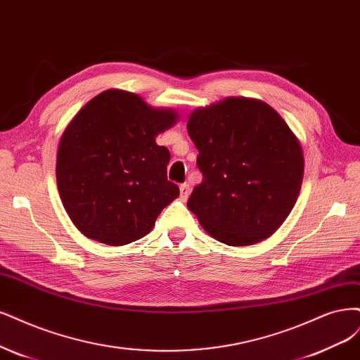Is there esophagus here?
<instances>
[{
	"label": "esophagus",
	"instance_id": "obj_1",
	"mask_svg": "<svg viewBox=\"0 0 360 360\" xmlns=\"http://www.w3.org/2000/svg\"><path fill=\"white\" fill-rule=\"evenodd\" d=\"M189 195H191V186H189V183L180 184V196L183 198V200H188Z\"/></svg>",
	"mask_w": 360,
	"mask_h": 360
}]
</instances>
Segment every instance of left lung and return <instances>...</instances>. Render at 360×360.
Returning <instances> with one entry per match:
<instances>
[{
    "instance_id": "8db88e82",
    "label": "left lung",
    "mask_w": 360,
    "mask_h": 360,
    "mask_svg": "<svg viewBox=\"0 0 360 360\" xmlns=\"http://www.w3.org/2000/svg\"><path fill=\"white\" fill-rule=\"evenodd\" d=\"M202 181L188 207L202 228L228 245L268 238L298 200L302 147L268 104L249 98L193 111L188 122Z\"/></svg>"
}]
</instances>
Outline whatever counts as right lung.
<instances>
[{"label": "right lung", "instance_id": "right-lung-1", "mask_svg": "<svg viewBox=\"0 0 360 360\" xmlns=\"http://www.w3.org/2000/svg\"><path fill=\"white\" fill-rule=\"evenodd\" d=\"M172 110L139 95L105 91L76 115L60 137L56 181L70 219L91 240L123 245L152 231L179 196L167 177L169 152L155 139L176 123Z\"/></svg>", "mask_w": 360, "mask_h": 360}]
</instances>
